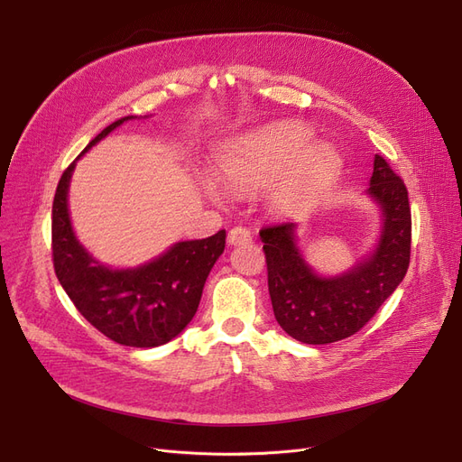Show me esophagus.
<instances>
[{"instance_id": "esophagus-1", "label": "esophagus", "mask_w": 462, "mask_h": 462, "mask_svg": "<svg viewBox=\"0 0 462 462\" xmlns=\"http://www.w3.org/2000/svg\"><path fill=\"white\" fill-rule=\"evenodd\" d=\"M228 245H241V244H247V241H251V232L245 228V226H234L230 232H228Z\"/></svg>"}]
</instances>
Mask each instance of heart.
Listing matches in <instances>:
<instances>
[{
    "instance_id": "1",
    "label": "heart",
    "mask_w": 462,
    "mask_h": 462,
    "mask_svg": "<svg viewBox=\"0 0 462 462\" xmlns=\"http://www.w3.org/2000/svg\"><path fill=\"white\" fill-rule=\"evenodd\" d=\"M312 143V134L298 125H281L230 143L217 157V170L228 187H262L282 178L273 189V202L290 209L314 197L335 174L341 161L326 143ZM211 197L217 185L204 181Z\"/></svg>"
}]
</instances>
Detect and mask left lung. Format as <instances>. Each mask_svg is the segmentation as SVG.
Returning <instances> with one entry per match:
<instances>
[{"label": "left lung", "mask_w": 462, "mask_h": 462, "mask_svg": "<svg viewBox=\"0 0 462 462\" xmlns=\"http://www.w3.org/2000/svg\"><path fill=\"white\" fill-rule=\"evenodd\" d=\"M367 194L382 211L380 239L369 258L338 277L314 273L296 245V223L260 230L275 319L296 341L328 345L357 333L406 275L411 244L408 190L380 155Z\"/></svg>", "instance_id": "left-lung-1"}]
</instances>
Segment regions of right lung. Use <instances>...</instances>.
Instances as JSON below:
<instances>
[{
    "instance_id": "add662e5",
    "label": "right lung",
    "mask_w": 462,
    "mask_h": 462,
    "mask_svg": "<svg viewBox=\"0 0 462 462\" xmlns=\"http://www.w3.org/2000/svg\"><path fill=\"white\" fill-rule=\"evenodd\" d=\"M133 117L136 116L114 121L82 153ZM77 161L63 172L52 204V258L58 281L82 317L110 341L134 348L166 345L197 312L204 282L225 251L226 232L180 241L159 258L133 270H110L80 245L70 226L67 194Z\"/></svg>"
}]
</instances>
